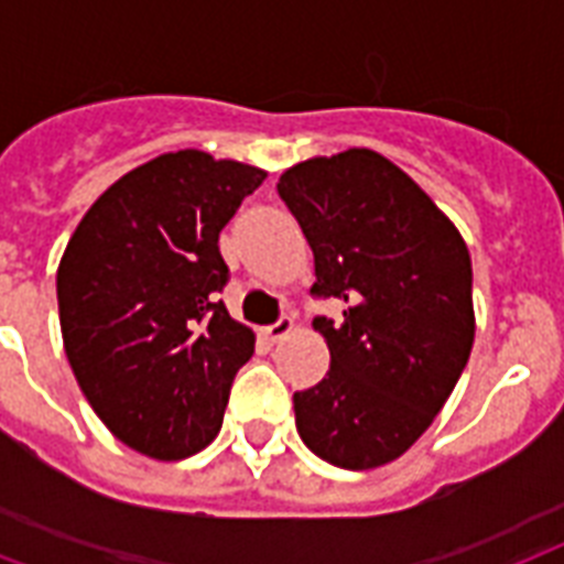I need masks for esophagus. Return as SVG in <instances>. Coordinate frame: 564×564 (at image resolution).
Listing matches in <instances>:
<instances>
[{"mask_svg": "<svg viewBox=\"0 0 564 564\" xmlns=\"http://www.w3.org/2000/svg\"><path fill=\"white\" fill-rule=\"evenodd\" d=\"M292 318H278L274 325L263 327V339H269V343H281V339H286V336L292 334Z\"/></svg>", "mask_w": 564, "mask_h": 564, "instance_id": "esophagus-1", "label": "esophagus"}]
</instances>
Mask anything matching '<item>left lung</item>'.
I'll list each match as a JSON object with an SVG mask.
<instances>
[{"mask_svg": "<svg viewBox=\"0 0 564 564\" xmlns=\"http://www.w3.org/2000/svg\"><path fill=\"white\" fill-rule=\"evenodd\" d=\"M278 193L316 263L330 369L292 394L295 427L325 463L369 471L406 454L454 392L474 345L471 254L456 225L389 158L348 149L295 163Z\"/></svg>", "mask_w": 564, "mask_h": 564, "instance_id": "left-lung-1", "label": "left lung"}]
</instances>
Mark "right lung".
Returning <instances> with one entry per match:
<instances>
[{
	"label": "right lung",
	"instance_id": "right-lung-1",
	"mask_svg": "<svg viewBox=\"0 0 564 564\" xmlns=\"http://www.w3.org/2000/svg\"><path fill=\"white\" fill-rule=\"evenodd\" d=\"M265 172L198 149L126 172L84 213L57 265L66 360L105 427L175 463L216 438L251 327L219 301V234Z\"/></svg>",
	"mask_w": 564,
	"mask_h": 564
}]
</instances>
